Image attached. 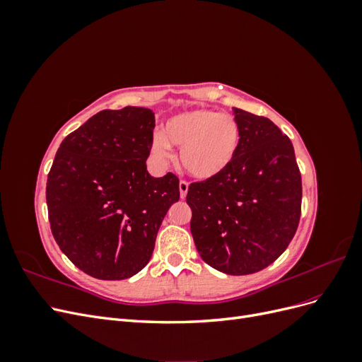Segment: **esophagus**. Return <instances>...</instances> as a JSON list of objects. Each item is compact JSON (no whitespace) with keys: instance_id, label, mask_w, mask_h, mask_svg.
<instances>
[{"instance_id":"34e87169","label":"esophagus","mask_w":362,"mask_h":362,"mask_svg":"<svg viewBox=\"0 0 362 362\" xmlns=\"http://www.w3.org/2000/svg\"><path fill=\"white\" fill-rule=\"evenodd\" d=\"M187 192H189V182L180 181V196H181V199H185V196H187Z\"/></svg>"}]
</instances>
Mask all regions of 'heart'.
<instances>
[{
  "label": "heart",
  "mask_w": 362,
  "mask_h": 362,
  "mask_svg": "<svg viewBox=\"0 0 362 362\" xmlns=\"http://www.w3.org/2000/svg\"><path fill=\"white\" fill-rule=\"evenodd\" d=\"M172 145L181 149L185 172L198 180H211L223 173L242 145L237 119L211 108H193L170 116L163 133L152 137V154L161 161L173 157Z\"/></svg>",
  "instance_id": "heart-1"
}]
</instances>
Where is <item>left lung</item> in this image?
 Returning a JSON list of instances; mask_svg holds the SVG:
<instances>
[{
  "mask_svg": "<svg viewBox=\"0 0 362 362\" xmlns=\"http://www.w3.org/2000/svg\"><path fill=\"white\" fill-rule=\"evenodd\" d=\"M237 157L216 178L190 184V231L201 258L226 275L270 266L300 218L302 180L291 140L270 119L234 108Z\"/></svg>",
  "mask_w": 362,
  "mask_h": 362,
  "instance_id": "left-lung-1",
  "label": "left lung"
}]
</instances>
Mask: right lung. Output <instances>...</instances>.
<instances>
[{
    "label": "right lung",
    "mask_w": 362,
    "mask_h": 362,
    "mask_svg": "<svg viewBox=\"0 0 362 362\" xmlns=\"http://www.w3.org/2000/svg\"><path fill=\"white\" fill-rule=\"evenodd\" d=\"M154 127L145 107L103 110L62 141L48 173L52 235L96 279H127L144 269L164 216L180 199L173 173L154 178L146 170Z\"/></svg>",
    "instance_id": "right-lung-1"
}]
</instances>
